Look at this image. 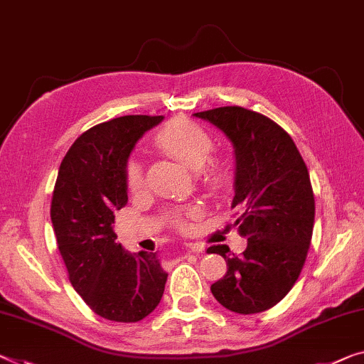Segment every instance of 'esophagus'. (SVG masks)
Wrapping results in <instances>:
<instances>
[{
	"mask_svg": "<svg viewBox=\"0 0 364 364\" xmlns=\"http://www.w3.org/2000/svg\"><path fill=\"white\" fill-rule=\"evenodd\" d=\"M186 247L190 250V252H201V250H203V245H200V244H193V242H188V244H186Z\"/></svg>",
	"mask_w": 364,
	"mask_h": 364,
	"instance_id": "1",
	"label": "esophagus"
}]
</instances>
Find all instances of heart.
I'll return each mask as SVG.
<instances>
[{
    "label": "heart",
    "instance_id": "heart-1",
    "mask_svg": "<svg viewBox=\"0 0 364 364\" xmlns=\"http://www.w3.org/2000/svg\"><path fill=\"white\" fill-rule=\"evenodd\" d=\"M156 144L172 158L181 161L190 169H200L201 181L215 193L228 195L234 187V172L231 166L223 161H208L213 151V138L203 127L190 120H174L167 124L156 135ZM128 188L139 190L144 183L143 167L135 161L127 166ZM200 215L198 206L176 210L171 213V221L181 229H188L190 220Z\"/></svg>",
    "mask_w": 364,
    "mask_h": 364
}]
</instances>
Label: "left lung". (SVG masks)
<instances>
[{
    "label": "left lung",
    "instance_id": "left-lung-1",
    "mask_svg": "<svg viewBox=\"0 0 364 364\" xmlns=\"http://www.w3.org/2000/svg\"><path fill=\"white\" fill-rule=\"evenodd\" d=\"M225 133L234 148V198L231 208L242 255L228 245L208 254L225 257L228 272L211 284L218 303L237 314H257L278 304L298 279L314 228V193L307 167L294 141L268 117L244 107H218L193 114Z\"/></svg>",
    "mask_w": 364,
    "mask_h": 364
}]
</instances>
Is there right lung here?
<instances>
[{
    "label": "right lung",
    "mask_w": 364,
    "mask_h": 364,
    "mask_svg": "<svg viewBox=\"0 0 364 364\" xmlns=\"http://www.w3.org/2000/svg\"><path fill=\"white\" fill-rule=\"evenodd\" d=\"M163 115H125L89 128L71 144L55 183L52 225L76 293L97 316L138 322L164 294L158 252L130 254L115 242L114 213L125 206L127 163Z\"/></svg>",
    "instance_id": "add662e5"
}]
</instances>
